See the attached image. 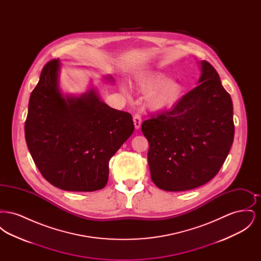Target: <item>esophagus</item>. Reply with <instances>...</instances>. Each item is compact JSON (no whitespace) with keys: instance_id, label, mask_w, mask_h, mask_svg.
<instances>
[{"instance_id":"1","label":"esophagus","mask_w":261,"mask_h":261,"mask_svg":"<svg viewBox=\"0 0 261 261\" xmlns=\"http://www.w3.org/2000/svg\"><path fill=\"white\" fill-rule=\"evenodd\" d=\"M133 121H134V125H135V129L139 130L141 128V124H142V118L139 114H135L133 117Z\"/></svg>"}]
</instances>
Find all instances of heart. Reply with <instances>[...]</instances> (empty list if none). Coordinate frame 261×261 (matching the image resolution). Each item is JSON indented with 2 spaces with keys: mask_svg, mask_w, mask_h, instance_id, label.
Here are the masks:
<instances>
[{
  "mask_svg": "<svg viewBox=\"0 0 261 261\" xmlns=\"http://www.w3.org/2000/svg\"><path fill=\"white\" fill-rule=\"evenodd\" d=\"M137 88L143 94H149L148 106L156 112L172 110L185 95L183 82L170 79L161 72H147L137 78Z\"/></svg>",
  "mask_w": 261,
  "mask_h": 261,
  "instance_id": "obj_1",
  "label": "heart"
}]
</instances>
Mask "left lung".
I'll return each mask as SVG.
<instances>
[{
	"label": "left lung",
	"mask_w": 261,
	"mask_h": 261,
	"mask_svg": "<svg viewBox=\"0 0 261 261\" xmlns=\"http://www.w3.org/2000/svg\"><path fill=\"white\" fill-rule=\"evenodd\" d=\"M199 64V85L171 111L142 124L150 178L164 191H188L211 181L233 144L232 99L211 63Z\"/></svg>",
	"instance_id": "obj_1"
}]
</instances>
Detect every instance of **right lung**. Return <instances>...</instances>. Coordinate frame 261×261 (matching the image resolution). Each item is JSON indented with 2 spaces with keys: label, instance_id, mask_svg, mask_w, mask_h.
Listing matches in <instances>:
<instances>
[{
  "label": "right lung",
  "instance_id": "right-lung-1",
  "mask_svg": "<svg viewBox=\"0 0 261 261\" xmlns=\"http://www.w3.org/2000/svg\"><path fill=\"white\" fill-rule=\"evenodd\" d=\"M62 62H48L32 91L25 140L39 171L53 186L93 192L107 185L109 162L134 132L130 113L109 107L91 85L80 96L63 95ZM113 82L111 76H102Z\"/></svg>",
  "mask_w": 261,
  "mask_h": 261
}]
</instances>
